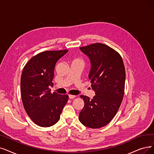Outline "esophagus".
<instances>
[{"mask_svg": "<svg viewBox=\"0 0 154 154\" xmlns=\"http://www.w3.org/2000/svg\"><path fill=\"white\" fill-rule=\"evenodd\" d=\"M75 95H69V98H70V99H72V98H75Z\"/></svg>", "mask_w": 154, "mask_h": 154, "instance_id": "34e87169", "label": "esophagus"}]
</instances>
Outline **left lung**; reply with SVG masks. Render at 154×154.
Returning a JSON list of instances; mask_svg holds the SVG:
<instances>
[{
    "mask_svg": "<svg viewBox=\"0 0 154 154\" xmlns=\"http://www.w3.org/2000/svg\"><path fill=\"white\" fill-rule=\"evenodd\" d=\"M89 57V79L95 92L92 99L81 95L85 105L79 114L82 123L90 128H100L111 121L123 98L126 72L120 54L101 43L79 47Z\"/></svg>",
    "mask_w": 154,
    "mask_h": 154,
    "instance_id": "left-lung-1",
    "label": "left lung"
}]
</instances>
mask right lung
<instances>
[{"instance_id": "1", "label": "right lung", "mask_w": 154, "mask_h": 154, "mask_svg": "<svg viewBox=\"0 0 154 154\" xmlns=\"http://www.w3.org/2000/svg\"><path fill=\"white\" fill-rule=\"evenodd\" d=\"M68 50L40 52L24 66L21 77V94L23 107L36 125L50 127L59 120L67 95L52 94L54 69L57 60Z\"/></svg>"}]
</instances>
